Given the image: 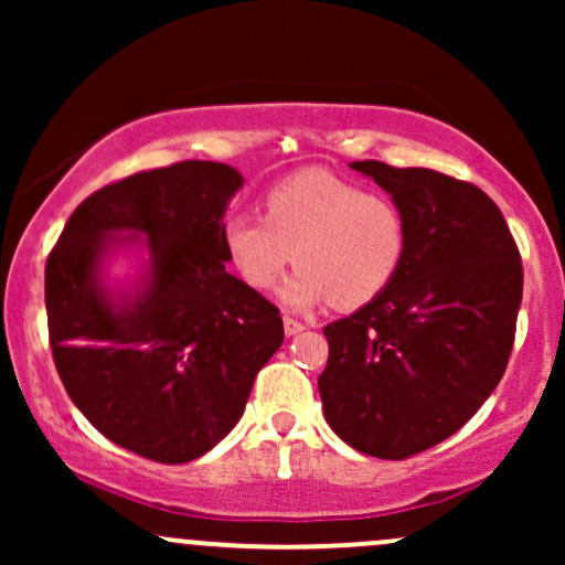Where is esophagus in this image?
Returning a JSON list of instances; mask_svg holds the SVG:
<instances>
[{
  "label": "esophagus",
  "instance_id": "esophagus-1",
  "mask_svg": "<svg viewBox=\"0 0 565 565\" xmlns=\"http://www.w3.org/2000/svg\"><path fill=\"white\" fill-rule=\"evenodd\" d=\"M302 329H305V323H302V321L291 319V316H284V332H287L289 337H291V334H300Z\"/></svg>",
  "mask_w": 565,
  "mask_h": 565
}]
</instances>
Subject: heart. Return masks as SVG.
<instances>
[{
  "label": "heart",
  "instance_id": "b5f03b06",
  "mask_svg": "<svg viewBox=\"0 0 565 565\" xmlns=\"http://www.w3.org/2000/svg\"><path fill=\"white\" fill-rule=\"evenodd\" d=\"M225 255L252 289L278 287L295 260L287 302L355 310L385 295L408 252L406 215L393 199L332 172L305 170L265 193L263 217L223 223Z\"/></svg>",
  "mask_w": 565,
  "mask_h": 565
}]
</instances>
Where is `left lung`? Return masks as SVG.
Wrapping results in <instances>:
<instances>
[{
    "label": "left lung",
    "mask_w": 565,
    "mask_h": 565,
    "mask_svg": "<svg viewBox=\"0 0 565 565\" xmlns=\"http://www.w3.org/2000/svg\"><path fill=\"white\" fill-rule=\"evenodd\" d=\"M404 210L408 252L385 295L323 327V417L355 451L406 459L459 430L508 369L523 265L478 185L353 161Z\"/></svg>",
    "instance_id": "left-lung-1"
}]
</instances>
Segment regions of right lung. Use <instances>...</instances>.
<instances>
[{
	"label": "right lung",
	"instance_id": "add662e5",
	"mask_svg": "<svg viewBox=\"0 0 565 565\" xmlns=\"http://www.w3.org/2000/svg\"><path fill=\"white\" fill-rule=\"evenodd\" d=\"M242 183L217 161L135 172L84 199L47 257L63 387L103 436L153 462H191L228 436L284 342L276 305L225 270L223 215ZM121 230L147 233L152 268L116 303L96 270Z\"/></svg>",
	"mask_w": 565,
	"mask_h": 565
}]
</instances>
